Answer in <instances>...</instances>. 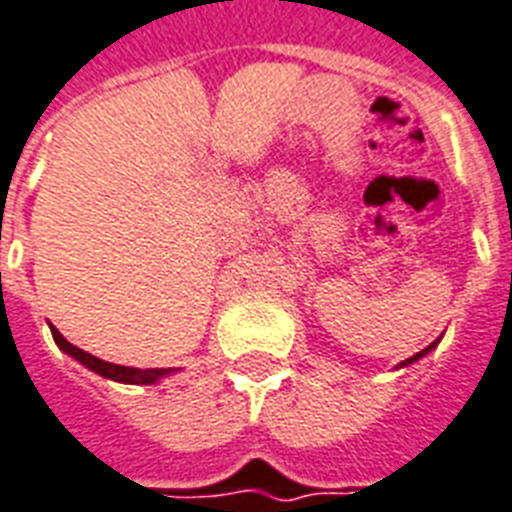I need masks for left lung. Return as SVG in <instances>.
Wrapping results in <instances>:
<instances>
[{
	"instance_id": "left-lung-1",
	"label": "left lung",
	"mask_w": 512,
	"mask_h": 512,
	"mask_svg": "<svg viewBox=\"0 0 512 512\" xmlns=\"http://www.w3.org/2000/svg\"><path fill=\"white\" fill-rule=\"evenodd\" d=\"M436 343H439V341H433L431 346H425V349H423V351H418V354H415V357L404 359V362H402V365H399V367H407V365H412V362H418V359H420V357H425V354H428V351H431L433 346H436Z\"/></svg>"
}]
</instances>
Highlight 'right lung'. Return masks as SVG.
<instances>
[{
	"label": "right lung",
	"instance_id": "1",
	"mask_svg": "<svg viewBox=\"0 0 512 512\" xmlns=\"http://www.w3.org/2000/svg\"><path fill=\"white\" fill-rule=\"evenodd\" d=\"M49 330H52V338H55V343L65 351V354H71L76 362L87 365L89 370L102 375V378L118 380V383H134V386H150V383H158V380L174 372V370H163V367L161 370H158V367H155V370L153 367H150V370H140V367H124V365H113V362H102V359L92 357L89 351L79 349V346H73V343L65 341L57 327H49Z\"/></svg>",
	"mask_w": 512,
	"mask_h": 512
}]
</instances>
